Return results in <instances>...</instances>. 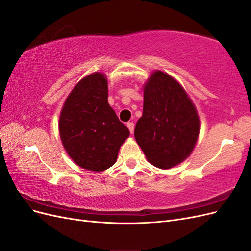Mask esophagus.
Wrapping results in <instances>:
<instances>
[{
    "label": "esophagus",
    "instance_id": "34e87169",
    "mask_svg": "<svg viewBox=\"0 0 251 251\" xmlns=\"http://www.w3.org/2000/svg\"><path fill=\"white\" fill-rule=\"evenodd\" d=\"M126 126L128 127V130H130V133L133 134V132H134V124L132 123V121H131V123H127Z\"/></svg>",
    "mask_w": 251,
    "mask_h": 251
}]
</instances>
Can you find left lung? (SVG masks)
<instances>
[{"label": "left lung", "instance_id": "8db88e82", "mask_svg": "<svg viewBox=\"0 0 251 251\" xmlns=\"http://www.w3.org/2000/svg\"><path fill=\"white\" fill-rule=\"evenodd\" d=\"M143 98L135 139L149 162L171 169L192 153L199 135L198 114L180 83L161 71L144 85Z\"/></svg>", "mask_w": 251, "mask_h": 251}]
</instances>
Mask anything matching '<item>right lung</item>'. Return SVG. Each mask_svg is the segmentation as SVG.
I'll return each instance as SVG.
<instances>
[{
    "mask_svg": "<svg viewBox=\"0 0 251 251\" xmlns=\"http://www.w3.org/2000/svg\"><path fill=\"white\" fill-rule=\"evenodd\" d=\"M64 148L80 168L101 172L115 163L130 131L108 103V81L101 73L81 79L68 96L59 117Z\"/></svg>",
    "mask_w": 251,
    "mask_h": 251,
    "instance_id": "1",
    "label": "right lung"
}]
</instances>
